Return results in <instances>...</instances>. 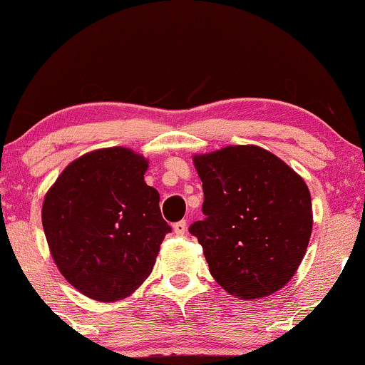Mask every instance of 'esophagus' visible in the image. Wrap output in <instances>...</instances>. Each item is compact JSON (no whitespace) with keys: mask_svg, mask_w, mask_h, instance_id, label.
I'll return each mask as SVG.
<instances>
[{"mask_svg":"<svg viewBox=\"0 0 365 365\" xmlns=\"http://www.w3.org/2000/svg\"><path fill=\"white\" fill-rule=\"evenodd\" d=\"M173 227H174V232H176V236H184V234H186V231H187V222L182 219V221L174 224Z\"/></svg>","mask_w":365,"mask_h":365,"instance_id":"34e87169","label":"esophagus"}]
</instances>
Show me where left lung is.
I'll return each instance as SVG.
<instances>
[{"instance_id": "obj_1", "label": "left lung", "mask_w": 365, "mask_h": 365, "mask_svg": "<svg viewBox=\"0 0 365 365\" xmlns=\"http://www.w3.org/2000/svg\"><path fill=\"white\" fill-rule=\"evenodd\" d=\"M202 181V221L189 232L209 271L232 296L257 299L286 286L312 231L311 194L302 178L257 146L194 156Z\"/></svg>"}]
</instances>
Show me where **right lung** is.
I'll list each match as a JSON object with an SVG mask.
<instances>
[{
    "label": "right lung",
    "instance_id": "right-lung-1",
    "mask_svg": "<svg viewBox=\"0 0 365 365\" xmlns=\"http://www.w3.org/2000/svg\"><path fill=\"white\" fill-rule=\"evenodd\" d=\"M148 161L126 148L99 149L73 161L49 189L43 227L53 259L84 296H129L153 271L171 226L159 192L144 182Z\"/></svg>",
    "mask_w": 365,
    "mask_h": 365
}]
</instances>
